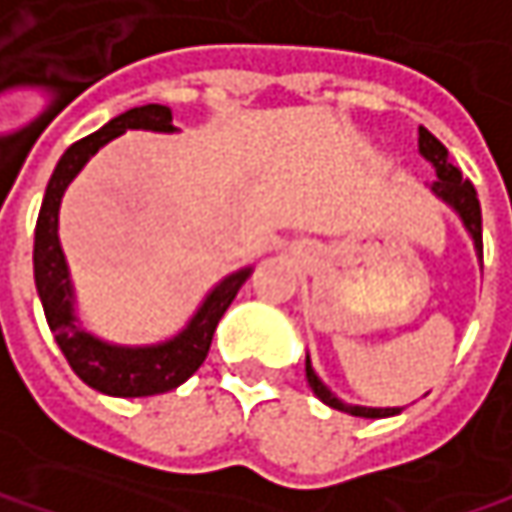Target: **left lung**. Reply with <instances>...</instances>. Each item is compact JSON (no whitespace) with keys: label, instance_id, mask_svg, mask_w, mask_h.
I'll list each match as a JSON object with an SVG mask.
<instances>
[{"label":"left lung","instance_id":"8db88e82","mask_svg":"<svg viewBox=\"0 0 512 512\" xmlns=\"http://www.w3.org/2000/svg\"><path fill=\"white\" fill-rule=\"evenodd\" d=\"M419 152L434 163V169H437V178H440V181H434V193L442 196L448 205H454V210L463 216L469 234L475 237L478 255L484 257V240H481V205H478V193H475L472 181L463 178L460 166L451 163L448 149L442 146L440 140H437L428 128H419ZM304 372H307V384H310V390L316 393V398H322V401H325L328 407H334V410H346L351 416H363V419H381V416H395V413H401L398 407H387V410H384V407H351V404H343L337 395L331 393V390L319 381V375H316L313 366H310V357L304 360Z\"/></svg>","mask_w":512,"mask_h":512}]
</instances>
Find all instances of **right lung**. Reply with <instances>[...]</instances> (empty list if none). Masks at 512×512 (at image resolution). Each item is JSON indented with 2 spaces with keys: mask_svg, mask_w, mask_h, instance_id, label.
Returning <instances> with one entry per match:
<instances>
[{
  "mask_svg": "<svg viewBox=\"0 0 512 512\" xmlns=\"http://www.w3.org/2000/svg\"><path fill=\"white\" fill-rule=\"evenodd\" d=\"M128 128L175 131L172 111L166 105L131 108V111L111 119L108 125H102L99 131L81 137L78 143H72L64 152V158L58 161L52 178H49V187H46V196L40 205V216H37V228H34V284H37V293L43 302L46 322L55 334V343L64 351L72 372L87 387H93L99 393L119 395V398H140V395H158L175 390L205 363L213 331H216L222 313L228 310V304L234 302L237 290L246 284L252 269L228 275L199 307L193 322L175 340L161 343V346H149V349L108 346V343L90 337L87 331H81L75 325L70 272H67L61 243H58L61 196L67 190V184L78 175V169L90 161L108 140H114Z\"/></svg>",
  "mask_w": 512,
  "mask_h": 512,
  "instance_id": "right-lung-1",
  "label": "right lung"
}]
</instances>
